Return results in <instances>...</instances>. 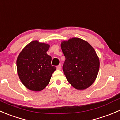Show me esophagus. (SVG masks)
<instances>
[{
  "mask_svg": "<svg viewBox=\"0 0 120 120\" xmlns=\"http://www.w3.org/2000/svg\"><path fill=\"white\" fill-rule=\"evenodd\" d=\"M57 70H60L61 69V64H59V66H57Z\"/></svg>",
  "mask_w": 120,
  "mask_h": 120,
  "instance_id": "esophagus-1",
  "label": "esophagus"
}]
</instances>
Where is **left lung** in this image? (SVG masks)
<instances>
[{
    "mask_svg": "<svg viewBox=\"0 0 120 120\" xmlns=\"http://www.w3.org/2000/svg\"><path fill=\"white\" fill-rule=\"evenodd\" d=\"M66 60L63 71L68 82L75 89L82 90L96 79L99 70V59L89 43L74 38L61 44Z\"/></svg>",
    "mask_w": 120,
    "mask_h": 120,
    "instance_id": "1",
    "label": "left lung"
}]
</instances>
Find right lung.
<instances>
[{"label":"right lung","instance_id":"1","mask_svg":"<svg viewBox=\"0 0 120 120\" xmlns=\"http://www.w3.org/2000/svg\"><path fill=\"white\" fill-rule=\"evenodd\" d=\"M50 46L34 41L28 44L17 60L19 77L26 88L33 91H41L49 83L52 75L56 70L52 66V57L46 52Z\"/></svg>","mask_w":120,"mask_h":120}]
</instances>
